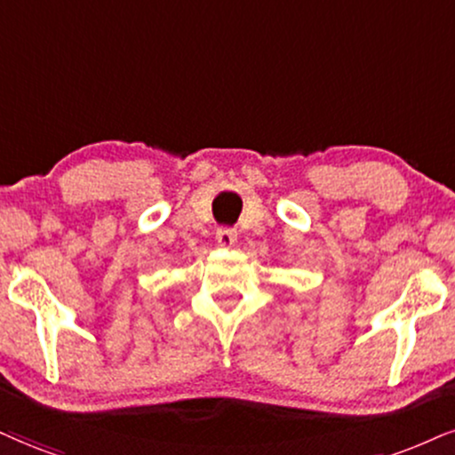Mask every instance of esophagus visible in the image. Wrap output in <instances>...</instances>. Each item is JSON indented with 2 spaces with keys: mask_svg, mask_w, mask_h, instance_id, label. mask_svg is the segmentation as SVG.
Listing matches in <instances>:
<instances>
[{
  "mask_svg": "<svg viewBox=\"0 0 455 455\" xmlns=\"http://www.w3.org/2000/svg\"><path fill=\"white\" fill-rule=\"evenodd\" d=\"M234 243H236V232H234V229H217V244L221 246V249H232Z\"/></svg>",
  "mask_w": 455,
  "mask_h": 455,
  "instance_id": "esophagus-1",
  "label": "esophagus"
}]
</instances>
